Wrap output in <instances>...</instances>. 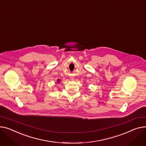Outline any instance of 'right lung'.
<instances>
[{
	"instance_id": "right-lung-1",
	"label": "right lung",
	"mask_w": 146,
	"mask_h": 146,
	"mask_svg": "<svg viewBox=\"0 0 146 146\" xmlns=\"http://www.w3.org/2000/svg\"><path fill=\"white\" fill-rule=\"evenodd\" d=\"M60 82V80H57V83H59Z\"/></svg>"
}]
</instances>
